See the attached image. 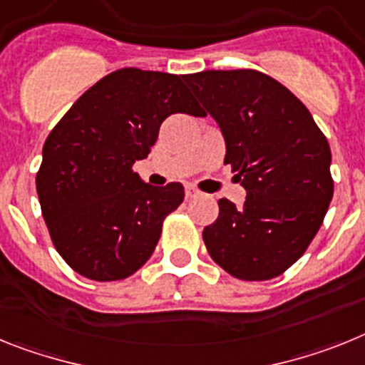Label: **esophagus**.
I'll list each match as a JSON object with an SVG mask.
<instances>
[{
  "mask_svg": "<svg viewBox=\"0 0 365 365\" xmlns=\"http://www.w3.org/2000/svg\"><path fill=\"white\" fill-rule=\"evenodd\" d=\"M196 196H200V191H196L195 187H187V189H185V198H187V200H191V198H196Z\"/></svg>",
  "mask_w": 365,
  "mask_h": 365,
  "instance_id": "34e87169",
  "label": "esophagus"
}]
</instances>
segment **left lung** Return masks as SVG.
Listing matches in <instances>:
<instances>
[{"instance_id":"8db88e82","label":"left lung","mask_w":365,"mask_h":365,"mask_svg":"<svg viewBox=\"0 0 365 365\" xmlns=\"http://www.w3.org/2000/svg\"><path fill=\"white\" fill-rule=\"evenodd\" d=\"M187 81L220 126L224 163L248 192L242 207L218 200L205 248L233 277H277L307 252L332 200L327 138L292 91L257 69H207Z\"/></svg>"}]
</instances>
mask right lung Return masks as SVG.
<instances>
[{
    "instance_id": "1",
    "label": "right lung",
    "mask_w": 365,
    "mask_h": 365,
    "mask_svg": "<svg viewBox=\"0 0 365 365\" xmlns=\"http://www.w3.org/2000/svg\"><path fill=\"white\" fill-rule=\"evenodd\" d=\"M187 75L123 68L95 82L51 130L36 191L60 257L91 281H121L150 259L178 182L152 187L134 163L148 156L173 113L205 115Z\"/></svg>"
}]
</instances>
